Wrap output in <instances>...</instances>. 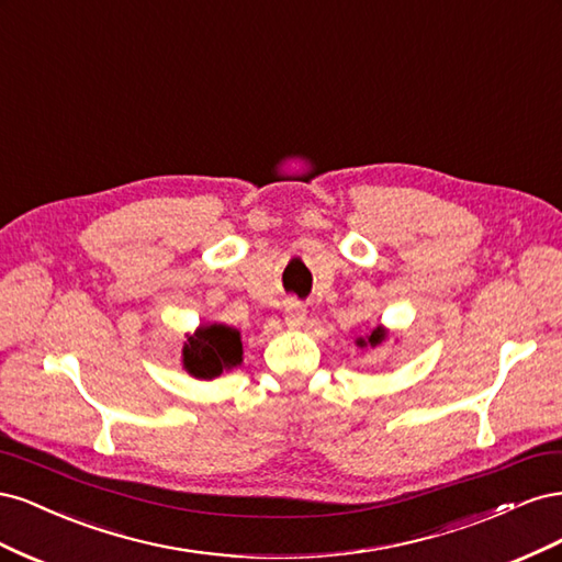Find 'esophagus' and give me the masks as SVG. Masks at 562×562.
Listing matches in <instances>:
<instances>
[{
    "label": "esophagus",
    "mask_w": 562,
    "mask_h": 562,
    "mask_svg": "<svg viewBox=\"0 0 562 562\" xmlns=\"http://www.w3.org/2000/svg\"><path fill=\"white\" fill-rule=\"evenodd\" d=\"M304 323H307V310L302 307V304H297V302H291L288 304V310H285V326L291 328V330H300Z\"/></svg>",
    "instance_id": "1"
}]
</instances>
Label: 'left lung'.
<instances>
[{
	"label": "left lung",
	"instance_id": "obj_1",
	"mask_svg": "<svg viewBox=\"0 0 562 562\" xmlns=\"http://www.w3.org/2000/svg\"><path fill=\"white\" fill-rule=\"evenodd\" d=\"M389 337V328L384 326H375V328H368V333L363 337H356V347H378L382 345L384 339Z\"/></svg>",
	"mask_w": 562,
	"mask_h": 562
}]
</instances>
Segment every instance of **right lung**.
Returning a JSON list of instances; mask_svg holds the SVG:
<instances>
[{"mask_svg":"<svg viewBox=\"0 0 562 562\" xmlns=\"http://www.w3.org/2000/svg\"><path fill=\"white\" fill-rule=\"evenodd\" d=\"M180 361L192 378L215 380L244 363L241 333L225 323H201L194 333H184Z\"/></svg>","mask_w":562,"mask_h":562,"instance_id":"1","label":"right lung"}]
</instances>
